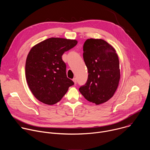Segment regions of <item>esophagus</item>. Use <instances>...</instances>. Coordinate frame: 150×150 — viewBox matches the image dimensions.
Returning a JSON list of instances; mask_svg holds the SVG:
<instances>
[{
  "instance_id": "obj_1",
  "label": "esophagus",
  "mask_w": 150,
  "mask_h": 150,
  "mask_svg": "<svg viewBox=\"0 0 150 150\" xmlns=\"http://www.w3.org/2000/svg\"><path fill=\"white\" fill-rule=\"evenodd\" d=\"M72 81H74V82L75 83V84H76V81H77V80H76V78H73V79H72Z\"/></svg>"
}]
</instances>
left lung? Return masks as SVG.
Here are the masks:
<instances>
[{
	"mask_svg": "<svg viewBox=\"0 0 150 150\" xmlns=\"http://www.w3.org/2000/svg\"><path fill=\"white\" fill-rule=\"evenodd\" d=\"M83 57L87 67V83L79 91L85 98L96 105L110 100L120 78L119 60L115 48L102 39L85 41Z\"/></svg>",
	"mask_w": 150,
	"mask_h": 150,
	"instance_id": "8db88e82",
	"label": "left lung"
}]
</instances>
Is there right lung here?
Listing matches in <instances>:
<instances>
[{"label": "right lung", "mask_w": 150, "mask_h": 150, "mask_svg": "<svg viewBox=\"0 0 150 150\" xmlns=\"http://www.w3.org/2000/svg\"><path fill=\"white\" fill-rule=\"evenodd\" d=\"M76 40L49 38L34 46L25 63L27 82L34 97L41 103L59 102L74 82L67 78L62 56L76 45Z\"/></svg>", "instance_id": "right-lung-1"}]
</instances>
